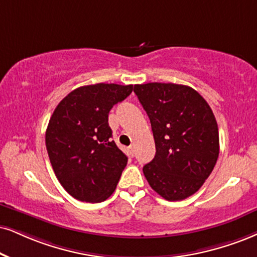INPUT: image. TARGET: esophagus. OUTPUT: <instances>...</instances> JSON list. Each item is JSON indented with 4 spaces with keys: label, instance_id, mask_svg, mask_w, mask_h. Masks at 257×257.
<instances>
[{
    "label": "esophagus",
    "instance_id": "esophagus-1",
    "mask_svg": "<svg viewBox=\"0 0 257 257\" xmlns=\"http://www.w3.org/2000/svg\"><path fill=\"white\" fill-rule=\"evenodd\" d=\"M128 151H130V153H131L132 156H134V155H135V147H134V145L128 147Z\"/></svg>",
    "mask_w": 257,
    "mask_h": 257
}]
</instances>
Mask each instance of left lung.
I'll list each match as a JSON object with an SVG mask.
<instances>
[{
    "label": "left lung",
    "instance_id": "obj_1",
    "mask_svg": "<svg viewBox=\"0 0 257 257\" xmlns=\"http://www.w3.org/2000/svg\"><path fill=\"white\" fill-rule=\"evenodd\" d=\"M134 91L150 119L156 145L144 175L166 200H183L200 189L216 166L219 134L214 114L188 85L153 82L136 84Z\"/></svg>",
    "mask_w": 257,
    "mask_h": 257
}]
</instances>
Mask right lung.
<instances>
[{"mask_svg": "<svg viewBox=\"0 0 257 257\" xmlns=\"http://www.w3.org/2000/svg\"><path fill=\"white\" fill-rule=\"evenodd\" d=\"M134 85H83L63 99L50 118L45 143L63 188L80 201L101 202L115 191L127 157L112 141L108 113Z\"/></svg>", "mask_w": 257, "mask_h": 257, "instance_id": "right-lung-1", "label": "right lung"}]
</instances>
